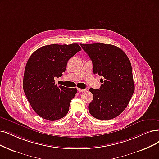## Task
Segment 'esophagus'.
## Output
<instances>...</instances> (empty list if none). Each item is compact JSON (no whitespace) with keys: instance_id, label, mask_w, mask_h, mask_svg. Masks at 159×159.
I'll use <instances>...</instances> for the list:
<instances>
[{"instance_id":"esophagus-1","label":"esophagus","mask_w":159,"mask_h":159,"mask_svg":"<svg viewBox=\"0 0 159 159\" xmlns=\"http://www.w3.org/2000/svg\"><path fill=\"white\" fill-rule=\"evenodd\" d=\"M78 91H79V92H85L86 91V89H78Z\"/></svg>"}]
</instances>
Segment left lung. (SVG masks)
Returning <instances> with one entry per match:
<instances>
[{
    "label": "left lung",
    "mask_w": 159,
    "mask_h": 159,
    "mask_svg": "<svg viewBox=\"0 0 159 159\" xmlns=\"http://www.w3.org/2000/svg\"><path fill=\"white\" fill-rule=\"evenodd\" d=\"M92 61L93 73L102 76L99 89L90 88L93 99L89 111L94 118L109 120L117 117L129 103L134 91L129 57L119 48L102 43L82 44Z\"/></svg>",
    "instance_id": "1"
}]
</instances>
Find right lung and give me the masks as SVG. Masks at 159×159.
Returning a JSON list of instances; mask_svg holds the SVG:
<instances>
[{"mask_svg":"<svg viewBox=\"0 0 159 159\" xmlns=\"http://www.w3.org/2000/svg\"><path fill=\"white\" fill-rule=\"evenodd\" d=\"M81 50L78 43L51 44L30 55L23 76V90L32 108L48 120L64 117L68 112L76 88L55 85V77L65 72L68 60Z\"/></svg>","mask_w":159,"mask_h":159,"instance_id":"add662e5","label":"right lung"}]
</instances>
